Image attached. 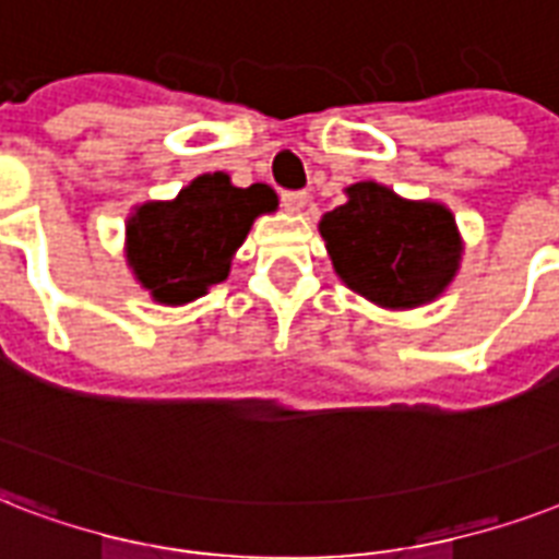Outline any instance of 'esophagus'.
<instances>
[{
  "instance_id": "esophagus-1",
  "label": "esophagus",
  "mask_w": 559,
  "mask_h": 559,
  "mask_svg": "<svg viewBox=\"0 0 559 559\" xmlns=\"http://www.w3.org/2000/svg\"><path fill=\"white\" fill-rule=\"evenodd\" d=\"M283 206L288 212H302L309 206V194L306 192H283Z\"/></svg>"
}]
</instances>
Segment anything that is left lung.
<instances>
[{
  "label": "left lung",
  "mask_w": 559,
  "mask_h": 559,
  "mask_svg": "<svg viewBox=\"0 0 559 559\" xmlns=\"http://www.w3.org/2000/svg\"><path fill=\"white\" fill-rule=\"evenodd\" d=\"M320 221L338 276L388 309L431 302L461 259L455 218L440 203L402 201L379 183H356Z\"/></svg>",
  "instance_id": "left-lung-1"
}]
</instances>
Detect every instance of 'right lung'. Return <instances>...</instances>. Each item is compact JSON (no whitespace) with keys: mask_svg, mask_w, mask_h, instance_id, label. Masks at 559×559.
<instances>
[{"mask_svg":"<svg viewBox=\"0 0 559 559\" xmlns=\"http://www.w3.org/2000/svg\"><path fill=\"white\" fill-rule=\"evenodd\" d=\"M276 210L274 189H248L230 177L203 175L186 186L171 203H145L128 221V262L154 300L189 302L230 274L250 224Z\"/></svg>","mask_w":559,"mask_h":559,"instance_id":"add662e5","label":"right lung"}]
</instances>
